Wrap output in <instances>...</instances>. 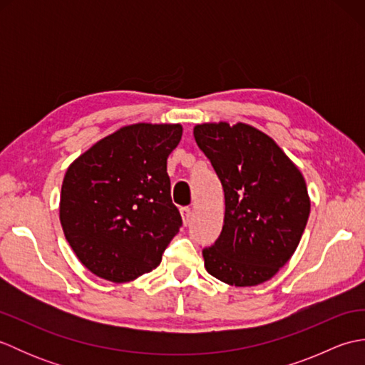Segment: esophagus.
Listing matches in <instances>:
<instances>
[{
    "mask_svg": "<svg viewBox=\"0 0 365 365\" xmlns=\"http://www.w3.org/2000/svg\"><path fill=\"white\" fill-rule=\"evenodd\" d=\"M180 215H182L183 224H185V226H187V224L191 221V216H192V213H191V208H190V207H183V208H180Z\"/></svg>",
    "mask_w": 365,
    "mask_h": 365,
    "instance_id": "1",
    "label": "esophagus"
}]
</instances>
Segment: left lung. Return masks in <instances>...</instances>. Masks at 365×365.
I'll use <instances>...</instances> for the list:
<instances>
[{
	"label": "left lung",
	"instance_id": "1",
	"mask_svg": "<svg viewBox=\"0 0 365 365\" xmlns=\"http://www.w3.org/2000/svg\"><path fill=\"white\" fill-rule=\"evenodd\" d=\"M199 149L224 190V226L202 251L205 269L221 282L252 287L269 281L297 251L311 199L294 163L263 131L247 123L195 127Z\"/></svg>",
	"mask_w": 365,
	"mask_h": 365
}]
</instances>
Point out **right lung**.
I'll return each mask as SVG.
<instances>
[{"label":"right lung","instance_id":"right-lung-1","mask_svg":"<svg viewBox=\"0 0 365 365\" xmlns=\"http://www.w3.org/2000/svg\"><path fill=\"white\" fill-rule=\"evenodd\" d=\"M182 133L180 123L120 127L67 168L61 226L92 274L122 284L160 265L182 226L168 175V157Z\"/></svg>","mask_w":365,"mask_h":365}]
</instances>
